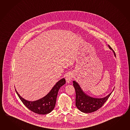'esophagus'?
Listing matches in <instances>:
<instances>
[{"label":"esophagus","instance_id":"1","mask_svg":"<svg viewBox=\"0 0 130 130\" xmlns=\"http://www.w3.org/2000/svg\"><path fill=\"white\" fill-rule=\"evenodd\" d=\"M72 78H73V74L72 73H67L66 75V82L67 83H70L71 82V80L72 79Z\"/></svg>","mask_w":130,"mask_h":130}]
</instances>
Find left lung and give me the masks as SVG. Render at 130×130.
I'll use <instances>...</instances> for the list:
<instances>
[{"mask_svg":"<svg viewBox=\"0 0 130 130\" xmlns=\"http://www.w3.org/2000/svg\"><path fill=\"white\" fill-rule=\"evenodd\" d=\"M108 47L113 52L116 57L114 51L109 45H108ZM73 83L76 91V106L79 110L84 113H91L101 108L107 100L114 89L113 88L111 92L105 98H95L86 94L77 82L73 81Z\"/></svg>","mask_w":130,"mask_h":130,"instance_id":"1","label":"left lung"}]
</instances>
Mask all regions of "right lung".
<instances>
[{"mask_svg":"<svg viewBox=\"0 0 130 130\" xmlns=\"http://www.w3.org/2000/svg\"><path fill=\"white\" fill-rule=\"evenodd\" d=\"M65 83L66 80L64 78L59 80L46 96L34 101L25 100L20 96L16 89L15 91L20 100L27 108L34 113L44 115L50 113L54 109L58 90Z\"/></svg>","mask_w":130,"mask_h":130,"instance_id":"right-lung-1","label":"right lung"}]
</instances>
